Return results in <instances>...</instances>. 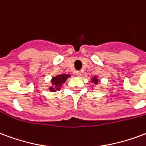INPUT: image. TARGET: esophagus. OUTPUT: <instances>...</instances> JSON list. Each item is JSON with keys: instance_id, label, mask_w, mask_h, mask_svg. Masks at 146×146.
<instances>
[{"instance_id": "1", "label": "esophagus", "mask_w": 146, "mask_h": 146, "mask_svg": "<svg viewBox=\"0 0 146 146\" xmlns=\"http://www.w3.org/2000/svg\"><path fill=\"white\" fill-rule=\"evenodd\" d=\"M81 74H82V72H76V75H77L78 77H80V76H81Z\"/></svg>"}]
</instances>
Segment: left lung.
Instances as JSON below:
<instances>
[{"instance_id": "left-lung-1", "label": "left lung", "mask_w": 146, "mask_h": 146, "mask_svg": "<svg viewBox=\"0 0 146 146\" xmlns=\"http://www.w3.org/2000/svg\"><path fill=\"white\" fill-rule=\"evenodd\" d=\"M92 82H95V85H96V84L98 83V79H97V78H96V77H94V78H93V79H92Z\"/></svg>"}]
</instances>
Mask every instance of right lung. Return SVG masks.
I'll list each match as a JSON object with an SVG mask.
<instances>
[{"label":"right lung","mask_w":146,"mask_h":146,"mask_svg":"<svg viewBox=\"0 0 146 146\" xmlns=\"http://www.w3.org/2000/svg\"><path fill=\"white\" fill-rule=\"evenodd\" d=\"M68 77H70V74H59L56 77L53 78L51 80L52 86L50 88V91L55 92L56 90H60L63 83L66 82L67 78Z\"/></svg>","instance_id":"obj_1"}]
</instances>
